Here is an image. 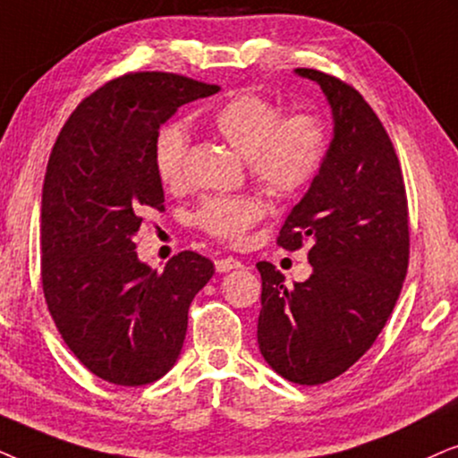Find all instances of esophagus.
Masks as SVG:
<instances>
[{
  "instance_id": "esophagus-1",
  "label": "esophagus",
  "mask_w": 458,
  "mask_h": 458,
  "mask_svg": "<svg viewBox=\"0 0 458 458\" xmlns=\"http://www.w3.org/2000/svg\"><path fill=\"white\" fill-rule=\"evenodd\" d=\"M239 267H242V264L239 259L234 258H222V259H216V270L219 274L224 272H233V270H239Z\"/></svg>"
}]
</instances>
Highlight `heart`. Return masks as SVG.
<instances>
[{"mask_svg":"<svg viewBox=\"0 0 458 458\" xmlns=\"http://www.w3.org/2000/svg\"><path fill=\"white\" fill-rule=\"evenodd\" d=\"M211 125L242 158L251 178L276 199H291L325 165L328 127L314 113L283 117L278 105L245 91L230 98L213 113ZM191 131L184 123H169L155 140V169L165 186L184 182ZM266 207L251 194L207 197L192 213V224L219 241L239 242L264 217Z\"/></svg>","mask_w":458,"mask_h":458,"instance_id":"1","label":"heart"}]
</instances>
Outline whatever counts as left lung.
<instances>
[{
  "mask_svg": "<svg viewBox=\"0 0 458 458\" xmlns=\"http://www.w3.org/2000/svg\"><path fill=\"white\" fill-rule=\"evenodd\" d=\"M295 72L325 91L333 140L276 239L286 251L310 242L312 276L286 286L259 261L258 344L280 377L320 386L360 360L394 312L408 270V203L392 140L360 91L327 72Z\"/></svg>",
  "mask_w": 458,
  "mask_h": 458,
  "instance_id": "1",
  "label": "left lung"
}]
</instances>
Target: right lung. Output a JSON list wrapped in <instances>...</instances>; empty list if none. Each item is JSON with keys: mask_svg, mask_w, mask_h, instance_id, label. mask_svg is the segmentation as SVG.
I'll use <instances>...</instances> for the list:
<instances>
[{"mask_svg": "<svg viewBox=\"0 0 458 458\" xmlns=\"http://www.w3.org/2000/svg\"><path fill=\"white\" fill-rule=\"evenodd\" d=\"M217 85L130 72L85 98L47 161L41 194V284L58 333L89 373L114 386L161 379L178 360L188 308L211 259L182 251L157 272L138 259L144 213L163 211L158 127Z\"/></svg>", "mask_w": 458, "mask_h": 458, "instance_id": "add662e5", "label": "right lung"}]
</instances>
